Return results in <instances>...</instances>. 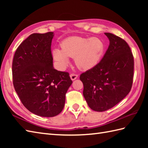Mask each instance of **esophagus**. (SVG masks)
Wrapping results in <instances>:
<instances>
[{
    "label": "esophagus",
    "mask_w": 148,
    "mask_h": 148,
    "mask_svg": "<svg viewBox=\"0 0 148 148\" xmlns=\"http://www.w3.org/2000/svg\"><path fill=\"white\" fill-rule=\"evenodd\" d=\"M77 76H78L77 75V74H71L70 75L71 79L72 81L76 79L77 78Z\"/></svg>",
    "instance_id": "34e87169"
}]
</instances>
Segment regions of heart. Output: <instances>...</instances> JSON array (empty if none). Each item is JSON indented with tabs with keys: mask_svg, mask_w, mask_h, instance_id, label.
I'll return each mask as SVG.
<instances>
[{
	"mask_svg": "<svg viewBox=\"0 0 148 148\" xmlns=\"http://www.w3.org/2000/svg\"><path fill=\"white\" fill-rule=\"evenodd\" d=\"M105 48L103 40L98 37H71L62 42V49H53L52 55L60 68L65 67L71 57L74 58L75 64L79 69L88 71L100 62Z\"/></svg>",
	"mask_w": 148,
	"mask_h": 148,
	"instance_id": "1",
	"label": "heart"
}]
</instances>
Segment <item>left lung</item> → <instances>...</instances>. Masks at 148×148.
<instances>
[{
  "mask_svg": "<svg viewBox=\"0 0 148 148\" xmlns=\"http://www.w3.org/2000/svg\"><path fill=\"white\" fill-rule=\"evenodd\" d=\"M109 45L95 67L80 76L83 96L93 111L112 108L130 92L134 77V56L125 40L111 33H104Z\"/></svg>",
  "mask_w": 148,
  "mask_h": 148,
  "instance_id": "8db88e82",
  "label": "left lung"
}]
</instances>
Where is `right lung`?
Segmentation results:
<instances>
[{
  "label": "right lung",
  "mask_w": 148,
  "mask_h": 148,
  "mask_svg": "<svg viewBox=\"0 0 148 148\" xmlns=\"http://www.w3.org/2000/svg\"><path fill=\"white\" fill-rule=\"evenodd\" d=\"M53 36L52 32L31 34L18 46L12 65L13 85L22 103L42 117H53L62 112L72 83L68 72L53 67Z\"/></svg>",
  "instance_id": "obj_1"
}]
</instances>
